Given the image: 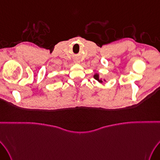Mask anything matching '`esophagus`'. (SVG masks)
Returning <instances> with one entry per match:
<instances>
[{
    "label": "esophagus",
    "mask_w": 160,
    "mask_h": 160,
    "mask_svg": "<svg viewBox=\"0 0 160 160\" xmlns=\"http://www.w3.org/2000/svg\"><path fill=\"white\" fill-rule=\"evenodd\" d=\"M74 62H75V63H76V64H79V63H80V61L78 60V59H77V60H75Z\"/></svg>",
    "instance_id": "esophagus-1"
}]
</instances>
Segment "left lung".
Instances as JSON below:
<instances>
[{
    "instance_id": "1",
    "label": "left lung",
    "mask_w": 160,
    "mask_h": 160,
    "mask_svg": "<svg viewBox=\"0 0 160 160\" xmlns=\"http://www.w3.org/2000/svg\"><path fill=\"white\" fill-rule=\"evenodd\" d=\"M93 78H94L95 80H96L100 83H102L103 81H105V82H106V80L105 79H103L102 80V78H100L99 74L98 73H95V74L93 75Z\"/></svg>"
}]
</instances>
